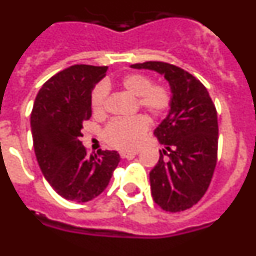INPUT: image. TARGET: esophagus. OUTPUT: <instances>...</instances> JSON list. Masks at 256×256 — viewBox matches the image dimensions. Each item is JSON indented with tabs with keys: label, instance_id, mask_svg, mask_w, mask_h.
Here are the masks:
<instances>
[{
	"label": "esophagus",
	"instance_id": "34e87169",
	"mask_svg": "<svg viewBox=\"0 0 256 256\" xmlns=\"http://www.w3.org/2000/svg\"><path fill=\"white\" fill-rule=\"evenodd\" d=\"M140 151H123V152H120V156L123 158V159H126V158H132V156L137 155Z\"/></svg>",
	"mask_w": 256,
	"mask_h": 256
}]
</instances>
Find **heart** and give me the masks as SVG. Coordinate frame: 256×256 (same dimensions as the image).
I'll list each match as a JSON object with an SVG mask.
<instances>
[{"mask_svg":"<svg viewBox=\"0 0 256 256\" xmlns=\"http://www.w3.org/2000/svg\"><path fill=\"white\" fill-rule=\"evenodd\" d=\"M118 86L130 96L136 97L137 108L148 116L160 118L170 108L172 90L165 83H152L146 74L132 73L123 76ZM108 101V88L98 84L91 94V106L94 115H104ZM146 118L138 115L130 119H114L104 130V140L119 150H133L138 146L148 132Z\"/></svg>","mask_w":256,"mask_h":256,"instance_id":"b5f03b06","label":"heart"}]
</instances>
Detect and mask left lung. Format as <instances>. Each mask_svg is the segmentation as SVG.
<instances>
[{"label":"left lung","mask_w":256,"mask_h":256,"mask_svg":"<svg viewBox=\"0 0 256 256\" xmlns=\"http://www.w3.org/2000/svg\"><path fill=\"white\" fill-rule=\"evenodd\" d=\"M162 74L170 84V110L154 134L165 148L150 172L151 195L162 210L178 212L198 204L209 188L218 159V115L206 87L176 65H132Z\"/></svg>","instance_id":"1"}]
</instances>
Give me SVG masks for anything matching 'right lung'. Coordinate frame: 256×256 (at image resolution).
I'll use <instances>...</instances> for the list:
<instances>
[{"label":"right lung","instance_id":"1","mask_svg":"<svg viewBox=\"0 0 256 256\" xmlns=\"http://www.w3.org/2000/svg\"><path fill=\"white\" fill-rule=\"evenodd\" d=\"M108 66L73 65L47 80L30 114L33 146L52 188L66 200L87 202L108 187L120 162L116 151L88 155L80 137L92 115L91 94Z\"/></svg>","mask_w":256,"mask_h":256}]
</instances>
